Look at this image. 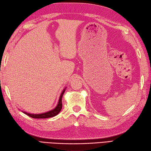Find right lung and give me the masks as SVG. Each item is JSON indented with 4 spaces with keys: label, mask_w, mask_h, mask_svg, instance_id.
<instances>
[{
    "label": "right lung",
    "mask_w": 151,
    "mask_h": 151,
    "mask_svg": "<svg viewBox=\"0 0 151 151\" xmlns=\"http://www.w3.org/2000/svg\"><path fill=\"white\" fill-rule=\"evenodd\" d=\"M64 92H65V90H64L63 91V93H61L59 100H58V105L54 109L48 112H46L45 113H42V114H30V113H28L26 112H23V113H25V114L28 116H30V117L34 118V119H46V118L53 117V116H56L58 114V113L60 111L61 109H62V107H63L62 98Z\"/></svg>",
    "instance_id": "add662e5"
}]
</instances>
